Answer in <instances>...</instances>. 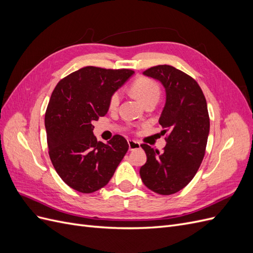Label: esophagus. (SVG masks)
Returning <instances> with one entry per match:
<instances>
[{"label": "esophagus", "instance_id": "esophagus-1", "mask_svg": "<svg viewBox=\"0 0 253 253\" xmlns=\"http://www.w3.org/2000/svg\"><path fill=\"white\" fill-rule=\"evenodd\" d=\"M127 143H128V149L129 151H133V150H136V149H139L140 148V142L138 141H135V140H127Z\"/></svg>", "mask_w": 253, "mask_h": 253}]
</instances>
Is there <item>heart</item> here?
I'll return each mask as SVG.
<instances>
[{
	"label": "heart",
	"instance_id": "1",
	"mask_svg": "<svg viewBox=\"0 0 253 253\" xmlns=\"http://www.w3.org/2000/svg\"><path fill=\"white\" fill-rule=\"evenodd\" d=\"M131 91L144 105L152 101L157 102L160 96V87L158 83L151 78L144 77V76L137 77L131 83ZM120 100V91L115 90L109 99V109L111 111L116 110L119 106Z\"/></svg>",
	"mask_w": 253,
	"mask_h": 253
}]
</instances>
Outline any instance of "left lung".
Masks as SVG:
<instances>
[{"mask_svg": "<svg viewBox=\"0 0 253 253\" xmlns=\"http://www.w3.org/2000/svg\"><path fill=\"white\" fill-rule=\"evenodd\" d=\"M143 74L159 80L166 88L167 100L160 115L162 134H167L164 151L142 143L147 163L140 177L153 192L170 195L193 179L205 156L210 119L205 95L198 83L171 65H157Z\"/></svg>", "mask_w": 253, "mask_h": 253, "instance_id": "8db88e82", "label": "left lung"}]
</instances>
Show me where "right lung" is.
<instances>
[{"label":"right lung","instance_id":"1","mask_svg":"<svg viewBox=\"0 0 253 253\" xmlns=\"http://www.w3.org/2000/svg\"><path fill=\"white\" fill-rule=\"evenodd\" d=\"M132 70L86 66L60 80L45 113L48 154L62 180L81 193H93L112 178L128 150L125 137L103 143L93 122L109 111L110 96L133 75Z\"/></svg>","mask_w":253,"mask_h":253}]
</instances>
